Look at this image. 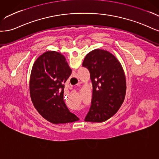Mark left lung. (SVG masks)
<instances>
[{
	"mask_svg": "<svg viewBox=\"0 0 159 159\" xmlns=\"http://www.w3.org/2000/svg\"><path fill=\"white\" fill-rule=\"evenodd\" d=\"M83 66L89 69L93 83L91 107L84 121L103 122L120 108L126 93L124 69L115 56L96 49L86 55Z\"/></svg>",
	"mask_w": 159,
	"mask_h": 159,
	"instance_id": "8db88e82",
	"label": "left lung"
}]
</instances>
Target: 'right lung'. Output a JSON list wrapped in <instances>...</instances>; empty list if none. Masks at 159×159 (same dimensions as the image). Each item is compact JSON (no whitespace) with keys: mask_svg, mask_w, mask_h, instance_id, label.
<instances>
[{"mask_svg":"<svg viewBox=\"0 0 159 159\" xmlns=\"http://www.w3.org/2000/svg\"><path fill=\"white\" fill-rule=\"evenodd\" d=\"M72 70L64 56L55 51L46 52L35 61L30 75V93L32 103L43 118L54 124L79 119L63 100L64 87Z\"/></svg>","mask_w":159,"mask_h":159,"instance_id":"1","label":"right lung"}]
</instances>
